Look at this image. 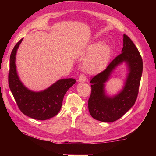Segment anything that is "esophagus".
<instances>
[{
  "mask_svg": "<svg viewBox=\"0 0 156 156\" xmlns=\"http://www.w3.org/2000/svg\"><path fill=\"white\" fill-rule=\"evenodd\" d=\"M78 80L79 82H85L87 81V78L84 75H80Z\"/></svg>",
  "mask_w": 156,
  "mask_h": 156,
  "instance_id": "esophagus-1",
  "label": "esophagus"
}]
</instances>
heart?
Segmentation results:
<instances>
[{
  "label": "heart",
  "instance_id": "b5f03b06",
  "mask_svg": "<svg viewBox=\"0 0 156 156\" xmlns=\"http://www.w3.org/2000/svg\"><path fill=\"white\" fill-rule=\"evenodd\" d=\"M86 55L88 57L84 62V68L88 72L95 73L105 68L110 59L111 49L107 44L95 43L88 47Z\"/></svg>",
  "mask_w": 156,
  "mask_h": 156
}]
</instances>
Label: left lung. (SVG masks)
Wrapping results in <instances>:
<instances>
[{
  "mask_svg": "<svg viewBox=\"0 0 156 156\" xmlns=\"http://www.w3.org/2000/svg\"><path fill=\"white\" fill-rule=\"evenodd\" d=\"M122 53L113 59L101 72L90 81L91 94L88 101L90 114L94 119L105 122L117 120L132 107L137 98L143 73V59L139 50L126 34L123 35ZM126 62L129 68L123 90L116 96L110 98L105 94L104 84L111 72L120 63Z\"/></svg>",
  "mask_w": 156,
  "mask_h": 156,
  "instance_id": "left-lung-1",
  "label": "left lung"
}]
</instances>
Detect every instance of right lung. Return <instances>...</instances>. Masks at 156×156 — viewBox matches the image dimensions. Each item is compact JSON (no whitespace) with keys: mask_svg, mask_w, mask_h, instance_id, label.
Here are the masks:
<instances>
[{"mask_svg":"<svg viewBox=\"0 0 156 156\" xmlns=\"http://www.w3.org/2000/svg\"><path fill=\"white\" fill-rule=\"evenodd\" d=\"M19 41L11 53L8 74L9 87L20 111L25 115L38 120H48L60 111L63 98L68 89L76 82L74 79H60L44 91L35 92L27 89L19 78L16 66Z\"/></svg>","mask_w":156,"mask_h":156,"instance_id":"obj_1","label":"right lung"}]
</instances>
